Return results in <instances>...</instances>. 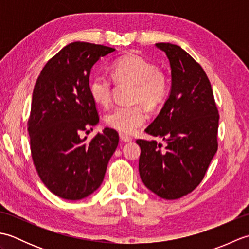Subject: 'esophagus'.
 Masks as SVG:
<instances>
[{"label": "esophagus", "instance_id": "esophagus-1", "mask_svg": "<svg viewBox=\"0 0 249 249\" xmlns=\"http://www.w3.org/2000/svg\"><path fill=\"white\" fill-rule=\"evenodd\" d=\"M120 139H121L122 142H130L131 140H133L131 137L125 135V134H120Z\"/></svg>", "mask_w": 249, "mask_h": 249}]
</instances>
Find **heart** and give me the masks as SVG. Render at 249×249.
<instances>
[{
	"label": "heart",
	"mask_w": 249,
	"mask_h": 249,
	"mask_svg": "<svg viewBox=\"0 0 249 249\" xmlns=\"http://www.w3.org/2000/svg\"><path fill=\"white\" fill-rule=\"evenodd\" d=\"M111 77L116 82L135 84L133 99L147 107L161 104L169 91L165 72L158 71L154 63L137 53H127L111 64ZM89 94L95 103L107 107L112 97V80L105 73L94 75L89 84ZM147 119L145 109L140 105L118 106L106 115V123L123 134H133Z\"/></svg>",
	"instance_id": "heart-1"
}]
</instances>
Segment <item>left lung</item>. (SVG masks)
I'll return each instance as SVG.
<instances>
[{"label":"left lung","instance_id":"obj_1","mask_svg":"<svg viewBox=\"0 0 249 249\" xmlns=\"http://www.w3.org/2000/svg\"><path fill=\"white\" fill-rule=\"evenodd\" d=\"M171 67V92L145 131L166 141L138 139L139 173L153 193L176 200L202 181L218 147L219 114L212 87L199 63L181 47L158 43Z\"/></svg>","mask_w":249,"mask_h":249}]
</instances>
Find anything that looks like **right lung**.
Here are the masks:
<instances>
[{"instance_id":"obj_1","label":"right lung","mask_w":249,"mask_h":249,"mask_svg":"<svg viewBox=\"0 0 249 249\" xmlns=\"http://www.w3.org/2000/svg\"><path fill=\"white\" fill-rule=\"evenodd\" d=\"M114 50L75 41L52 56L36 80L28 120L31 155L41 181L60 198L93 194L118 147L119 134L111 128L82 138L99 121L89 89L91 68Z\"/></svg>"}]
</instances>
